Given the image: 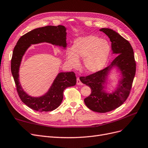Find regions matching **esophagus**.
Returning <instances> with one entry per match:
<instances>
[{
	"label": "esophagus",
	"mask_w": 148,
	"mask_h": 148,
	"mask_svg": "<svg viewBox=\"0 0 148 148\" xmlns=\"http://www.w3.org/2000/svg\"><path fill=\"white\" fill-rule=\"evenodd\" d=\"M77 85H82V83L81 82V81L80 80V79H79V77L77 78Z\"/></svg>",
	"instance_id": "obj_1"
}]
</instances>
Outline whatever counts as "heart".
<instances>
[{
  "mask_svg": "<svg viewBox=\"0 0 148 148\" xmlns=\"http://www.w3.org/2000/svg\"><path fill=\"white\" fill-rule=\"evenodd\" d=\"M110 53V46L107 41L91 35L75 40L73 48L67 49L66 60L71 66L77 68L79 58H83L85 70L95 73L105 67Z\"/></svg>",
  "mask_w": 148,
  "mask_h": 148,
  "instance_id": "1",
  "label": "heart"
}]
</instances>
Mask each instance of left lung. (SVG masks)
I'll list each match as a JSON object with an SVG mask.
<instances>
[{
    "mask_svg": "<svg viewBox=\"0 0 148 148\" xmlns=\"http://www.w3.org/2000/svg\"><path fill=\"white\" fill-rule=\"evenodd\" d=\"M99 30L110 38L112 53L118 56L108 67L86 77H80V80L91 90L90 95L84 99L87 107L93 112L106 113L121 106L127 99L135 75L136 63L133 49L127 40L112 29L102 28ZM113 67H117L120 71L122 78L116 90L108 94L105 92L104 85Z\"/></svg>",
    "mask_w": 148,
    "mask_h": 148,
    "instance_id": "left-lung-1",
    "label": "left lung"
}]
</instances>
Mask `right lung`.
I'll return each instance as SVG.
<instances>
[{"label": "right lung", "instance_id": "1", "mask_svg": "<svg viewBox=\"0 0 148 148\" xmlns=\"http://www.w3.org/2000/svg\"><path fill=\"white\" fill-rule=\"evenodd\" d=\"M66 40V29L64 26L48 25L35 29L22 36L14 48L11 71L16 90L21 100L33 110L42 112L56 109L63 101L64 89L76 84V77L74 72L60 73L45 95L40 97L30 96L24 91L19 82V70L22 58L32 45L48 42L65 49L67 45Z\"/></svg>", "mask_w": 148, "mask_h": 148}]
</instances>
